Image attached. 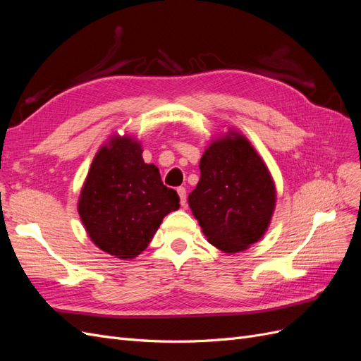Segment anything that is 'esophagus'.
Returning <instances> with one entry per match:
<instances>
[{
    "mask_svg": "<svg viewBox=\"0 0 361 361\" xmlns=\"http://www.w3.org/2000/svg\"><path fill=\"white\" fill-rule=\"evenodd\" d=\"M178 194H179V199H180V204L182 206L187 204V190H185L183 187H179Z\"/></svg>",
    "mask_w": 361,
    "mask_h": 361,
    "instance_id": "esophagus-1",
    "label": "esophagus"
}]
</instances>
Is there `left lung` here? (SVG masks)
<instances>
[{"mask_svg":"<svg viewBox=\"0 0 361 361\" xmlns=\"http://www.w3.org/2000/svg\"><path fill=\"white\" fill-rule=\"evenodd\" d=\"M199 167L188 204L207 243L224 253L257 243L274 212L276 187L255 147L231 130L204 150Z\"/></svg>","mask_w":361,"mask_h":361,"instance_id":"left-lung-1","label":"left lung"}]
</instances>
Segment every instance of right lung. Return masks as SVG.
I'll list each match as a JSON object with an SVG mask.
<instances>
[{
    "label": "right lung",
    "mask_w": 361,
    "mask_h": 361,
    "mask_svg": "<svg viewBox=\"0 0 361 361\" xmlns=\"http://www.w3.org/2000/svg\"><path fill=\"white\" fill-rule=\"evenodd\" d=\"M130 137H113L97 152L78 200L92 241L118 259H134L154 238L167 214L179 209L178 192L159 170L143 161Z\"/></svg>",
    "instance_id": "obj_1"
}]
</instances>
